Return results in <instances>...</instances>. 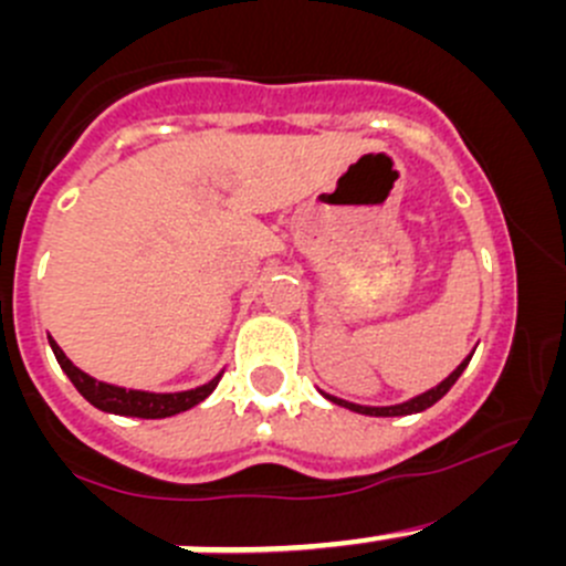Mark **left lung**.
I'll list each match as a JSON object with an SVG mask.
<instances>
[{
  "label": "left lung",
  "mask_w": 566,
  "mask_h": 566,
  "mask_svg": "<svg viewBox=\"0 0 566 566\" xmlns=\"http://www.w3.org/2000/svg\"><path fill=\"white\" fill-rule=\"evenodd\" d=\"M471 356H473V353H468V358H462L460 367L454 369V373L449 375V378H443L438 386H432V389H427L424 394H416V397L405 399V402H397V405H356V402H347V399L334 397V394H328V391H319V394H323V397L328 399V402L342 405V408L353 410V413H364V416H410V413H421V410L432 408V405H436L438 399L443 397V394H447L454 384H458V378H460L462 373H465V367H468V361H471Z\"/></svg>",
  "instance_id": "left-lung-1"
}]
</instances>
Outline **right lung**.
Instances as JSON below:
<instances>
[{
    "mask_svg": "<svg viewBox=\"0 0 566 566\" xmlns=\"http://www.w3.org/2000/svg\"><path fill=\"white\" fill-rule=\"evenodd\" d=\"M49 345L54 350L56 361H60L62 373L71 378V384L76 386L78 394L87 399L90 405H95L98 410H106V413H117V416H134V419H167V416L182 413V410L193 408L202 399H208L213 394L216 386H219L221 375L210 378L208 384L197 386V389H186V391H139V389H125V386H114V384H104V380H95L93 375L82 373L71 358L62 353V347L56 345L54 339L49 336Z\"/></svg>",
    "mask_w": 566,
    "mask_h": 566,
    "instance_id": "1",
    "label": "right lung"
}]
</instances>
